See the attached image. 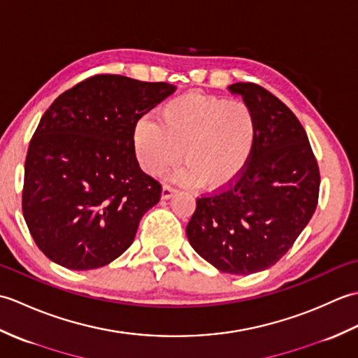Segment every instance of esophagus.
I'll use <instances>...</instances> for the list:
<instances>
[{"label":"esophagus","instance_id":"34e87169","mask_svg":"<svg viewBox=\"0 0 358 358\" xmlns=\"http://www.w3.org/2000/svg\"><path fill=\"white\" fill-rule=\"evenodd\" d=\"M175 192H177V191H175V189H173L172 186L164 185L163 189H162V199H163V200H169Z\"/></svg>","mask_w":358,"mask_h":358}]
</instances>
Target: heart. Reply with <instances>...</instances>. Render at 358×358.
Masks as SVG:
<instances>
[{
    "label": "heart",
    "mask_w": 358,
    "mask_h": 358,
    "mask_svg": "<svg viewBox=\"0 0 358 358\" xmlns=\"http://www.w3.org/2000/svg\"><path fill=\"white\" fill-rule=\"evenodd\" d=\"M257 143L258 120L249 104L195 94L166 103L157 123L141 120L134 134L136 158L148 173H162L183 150L186 166L173 178L208 191L234 185L248 169Z\"/></svg>",
    "instance_id": "obj_1"
}]
</instances>
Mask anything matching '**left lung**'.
<instances>
[{
    "label": "left lung",
    "instance_id": "obj_1",
    "mask_svg": "<svg viewBox=\"0 0 358 358\" xmlns=\"http://www.w3.org/2000/svg\"><path fill=\"white\" fill-rule=\"evenodd\" d=\"M257 113L258 143L245 173L226 191L196 199L186 227L195 252L234 275L271 268L313 218L320 172L300 121L254 83L229 86Z\"/></svg>",
    "mask_w": 358,
    "mask_h": 358
}]
</instances>
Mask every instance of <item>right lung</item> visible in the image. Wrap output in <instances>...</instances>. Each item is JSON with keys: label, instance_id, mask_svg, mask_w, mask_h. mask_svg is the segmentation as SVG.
I'll list each match as a JSON object with an SVG mask.
<instances>
[{"label": "right lung", "instance_id": "1", "mask_svg": "<svg viewBox=\"0 0 358 358\" xmlns=\"http://www.w3.org/2000/svg\"><path fill=\"white\" fill-rule=\"evenodd\" d=\"M175 89L95 75L44 112L26 157L22 215L53 263L96 269L132 245L141 217L162 196V185L136 162L135 126Z\"/></svg>", "mask_w": 358, "mask_h": 358}]
</instances>
